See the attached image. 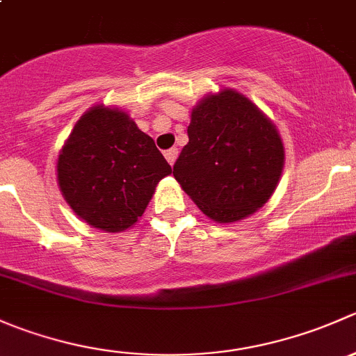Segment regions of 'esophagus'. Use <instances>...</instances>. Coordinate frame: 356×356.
<instances>
[{
	"label": "esophagus",
	"instance_id": "34e87169",
	"mask_svg": "<svg viewBox=\"0 0 356 356\" xmlns=\"http://www.w3.org/2000/svg\"><path fill=\"white\" fill-rule=\"evenodd\" d=\"M177 148H170V149H167V152H165V158H167V161L170 165H174L175 163V160H177Z\"/></svg>",
	"mask_w": 356,
	"mask_h": 356
}]
</instances>
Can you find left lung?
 Listing matches in <instances>:
<instances>
[{
	"label": "left lung",
	"mask_w": 356,
	"mask_h": 356,
	"mask_svg": "<svg viewBox=\"0 0 356 356\" xmlns=\"http://www.w3.org/2000/svg\"><path fill=\"white\" fill-rule=\"evenodd\" d=\"M189 143L174 177L207 217L231 224L264 207L284 167V146L267 115L234 89L208 95L191 111Z\"/></svg>",
	"instance_id": "left-lung-1"
}]
</instances>
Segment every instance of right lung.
<instances>
[{
	"mask_svg": "<svg viewBox=\"0 0 356 356\" xmlns=\"http://www.w3.org/2000/svg\"><path fill=\"white\" fill-rule=\"evenodd\" d=\"M172 174L155 141L125 111L96 105L79 118L56 163L60 191L91 227L122 232Z\"/></svg>",
	"mask_w": 356,
	"mask_h": 356,
	"instance_id": "add662e5",
	"label": "right lung"
}]
</instances>
